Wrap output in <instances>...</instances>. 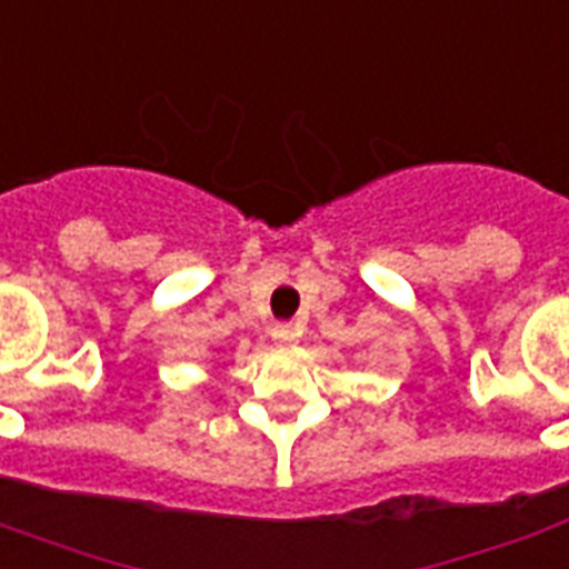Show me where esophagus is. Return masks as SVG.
Returning <instances> with one entry per match:
<instances>
[{"instance_id":"obj_1","label":"esophagus","mask_w":569,"mask_h":569,"mask_svg":"<svg viewBox=\"0 0 569 569\" xmlns=\"http://www.w3.org/2000/svg\"><path fill=\"white\" fill-rule=\"evenodd\" d=\"M270 335L276 343H297L302 331H299V326H293V322H276L270 329Z\"/></svg>"}]
</instances>
